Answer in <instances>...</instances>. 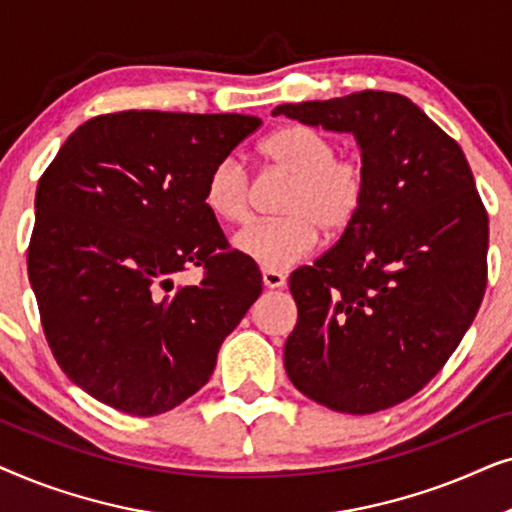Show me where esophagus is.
Wrapping results in <instances>:
<instances>
[{
  "mask_svg": "<svg viewBox=\"0 0 512 512\" xmlns=\"http://www.w3.org/2000/svg\"><path fill=\"white\" fill-rule=\"evenodd\" d=\"M263 284L268 286V289H282L286 284V277L277 270H263Z\"/></svg>",
  "mask_w": 512,
  "mask_h": 512,
  "instance_id": "34e87169",
  "label": "esophagus"
}]
</instances>
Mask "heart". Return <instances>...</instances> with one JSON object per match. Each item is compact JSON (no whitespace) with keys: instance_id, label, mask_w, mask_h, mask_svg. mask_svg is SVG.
Wrapping results in <instances>:
<instances>
[{"instance_id":"heart-1","label":"heart","mask_w":512,"mask_h":512,"mask_svg":"<svg viewBox=\"0 0 512 512\" xmlns=\"http://www.w3.org/2000/svg\"><path fill=\"white\" fill-rule=\"evenodd\" d=\"M261 156L272 170L289 177L277 221L244 226L233 237L235 249L265 270H286L319 242V230L338 237L359 219L368 198V170L359 156H338V146L310 125H284L263 139ZM249 174L228 156L207 174L202 202L223 223L249 216Z\"/></svg>"}]
</instances>
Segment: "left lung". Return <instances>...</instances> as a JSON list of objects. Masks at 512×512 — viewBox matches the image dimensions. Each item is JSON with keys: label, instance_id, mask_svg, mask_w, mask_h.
Here are the masks:
<instances>
[{"label": "left lung", "instance_id": "8db88e82", "mask_svg": "<svg viewBox=\"0 0 512 512\" xmlns=\"http://www.w3.org/2000/svg\"><path fill=\"white\" fill-rule=\"evenodd\" d=\"M272 116L352 132L368 170L359 219L289 279L298 324L286 375L349 415L408 401L445 366L485 296L489 221L464 151L384 90L282 104Z\"/></svg>", "mask_w": 512, "mask_h": 512}]
</instances>
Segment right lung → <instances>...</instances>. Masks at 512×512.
Segmentation results:
<instances>
[{"mask_svg":"<svg viewBox=\"0 0 512 512\" xmlns=\"http://www.w3.org/2000/svg\"><path fill=\"white\" fill-rule=\"evenodd\" d=\"M261 118L118 111L90 118L41 174L27 272L48 347L76 387L153 417L214 373L263 279L202 202L207 174ZM188 267L203 282L177 287Z\"/></svg>","mask_w":512,"mask_h":512,"instance_id":"1","label":"right lung"}]
</instances>
